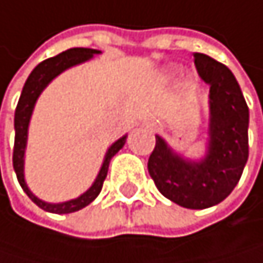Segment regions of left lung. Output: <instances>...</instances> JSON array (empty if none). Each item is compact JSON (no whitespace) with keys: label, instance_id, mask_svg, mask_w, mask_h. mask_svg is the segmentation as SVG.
Instances as JSON below:
<instances>
[{"label":"left lung","instance_id":"8db88e82","mask_svg":"<svg viewBox=\"0 0 263 263\" xmlns=\"http://www.w3.org/2000/svg\"><path fill=\"white\" fill-rule=\"evenodd\" d=\"M195 65L209 90V146L201 160L176 154L156 136L148 172L159 192L187 209H208L234 190L248 160L250 110L231 70L195 52Z\"/></svg>","mask_w":263,"mask_h":263}]
</instances>
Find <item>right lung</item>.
Returning a JSON list of instances; mask_svg holds the SVG:
<instances>
[{"instance_id":"right-lung-1","label":"right lung","mask_w":263,"mask_h":263,"mask_svg":"<svg viewBox=\"0 0 263 263\" xmlns=\"http://www.w3.org/2000/svg\"><path fill=\"white\" fill-rule=\"evenodd\" d=\"M101 51L98 49H91V48H70L58 55H54L51 59H46L43 62H40L32 73L29 74V78L25 82V87L22 90L20 100H18L16 109H15V120H13V126H15V143H13V156H12V162H13V170L16 175V179L20 182L22 189L25 190V193L39 205L40 209L46 211V212H52V214H71L76 211H81L85 205H88L93 199H95L101 189H103V182L107 176V170H109V163L110 159L124 146L126 143V136L118 139L106 153L104 162L101 165V170L95 179V182L91 184V187L84 192L81 196L65 201V202H59V204H52V202H45L42 199H39L26 185L25 181V149H26V142H28V127H29V121H31V115L34 110V106L37 103V98L40 97V93L45 90V87L55 78L59 76L62 71L79 65L82 62H87L88 59H91L95 54H100Z\"/></svg>"}]
</instances>
